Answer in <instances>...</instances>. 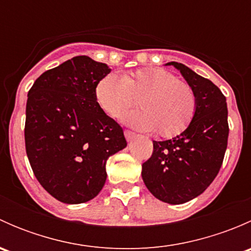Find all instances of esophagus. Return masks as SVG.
I'll return each instance as SVG.
<instances>
[{
    "label": "esophagus",
    "mask_w": 251,
    "mask_h": 251,
    "mask_svg": "<svg viewBox=\"0 0 251 251\" xmlns=\"http://www.w3.org/2000/svg\"><path fill=\"white\" fill-rule=\"evenodd\" d=\"M124 133H125V137H126V140H127V142H131L133 140V138H136V133L131 132V131L126 130Z\"/></svg>",
    "instance_id": "esophagus-1"
}]
</instances>
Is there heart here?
Returning <instances> with one entry per match:
<instances>
[{"mask_svg": "<svg viewBox=\"0 0 251 251\" xmlns=\"http://www.w3.org/2000/svg\"><path fill=\"white\" fill-rule=\"evenodd\" d=\"M95 96L111 118L123 115L138 100L141 110L126 114L123 121L142 132L155 131L161 137L183 132L197 109L193 88L160 68H146L124 76L105 75L96 86Z\"/></svg>", "mask_w": 251, "mask_h": 251, "instance_id": "1", "label": "heart"}]
</instances>
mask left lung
Listing matches in <instances>:
<instances>
[{
  "instance_id": "8db88e82",
  "label": "left lung",
  "mask_w": 251,
  "mask_h": 251,
  "mask_svg": "<svg viewBox=\"0 0 251 251\" xmlns=\"http://www.w3.org/2000/svg\"><path fill=\"white\" fill-rule=\"evenodd\" d=\"M165 65L176 68L193 88L197 109L183 132L168 141H153L142 178L156 199L178 205L201 196L219 174L227 148L228 111L226 97L211 81L181 63Z\"/></svg>"
}]
</instances>
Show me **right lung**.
I'll return each instance as SVG.
<instances>
[{
  "label": "right lung",
  "mask_w": 251,
  "mask_h": 251,
  "mask_svg": "<svg viewBox=\"0 0 251 251\" xmlns=\"http://www.w3.org/2000/svg\"><path fill=\"white\" fill-rule=\"evenodd\" d=\"M110 72L77 55L45 72L27 93V159L40 184L62 203L95 198L107 179L108 158L127 146L123 128L96 100V86Z\"/></svg>",
  "instance_id": "right-lung-1"
}]
</instances>
